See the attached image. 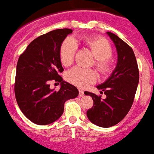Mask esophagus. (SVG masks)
<instances>
[{
	"label": "esophagus",
	"mask_w": 154,
	"mask_h": 154,
	"mask_svg": "<svg viewBox=\"0 0 154 154\" xmlns=\"http://www.w3.org/2000/svg\"><path fill=\"white\" fill-rule=\"evenodd\" d=\"M84 95H85V93H84V91H82V90H79V96L83 97Z\"/></svg>",
	"instance_id": "esophagus-1"
}]
</instances>
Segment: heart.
<instances>
[{
  "label": "heart",
  "mask_w": 154,
  "mask_h": 154,
  "mask_svg": "<svg viewBox=\"0 0 154 154\" xmlns=\"http://www.w3.org/2000/svg\"><path fill=\"white\" fill-rule=\"evenodd\" d=\"M81 41L91 50L94 57L96 59L95 63L96 69L103 74L110 73L113 67L110 58L113 55V48L110 44L103 37L91 36L83 37ZM77 50V44L73 38L67 37L64 40L59 49V57L62 64L66 66L72 64ZM66 79L77 87L85 88L96 81L97 75L92 69L77 66L67 72Z\"/></svg>",
  "instance_id": "b5f03b06"
}]
</instances>
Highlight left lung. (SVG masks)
Segmentation results:
<instances>
[{
    "label": "left lung",
    "mask_w": 154,
    "mask_h": 154,
    "mask_svg": "<svg viewBox=\"0 0 154 154\" xmlns=\"http://www.w3.org/2000/svg\"><path fill=\"white\" fill-rule=\"evenodd\" d=\"M117 51V63L110 77L97 88L106 98L85 91L91 96L93 106L87 111V117L94 125L109 128L122 121L131 109L139 80L136 59L132 48L116 34L107 32Z\"/></svg>",
    "instance_id": "obj_1"
}]
</instances>
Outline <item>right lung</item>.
Listing matches in <instances>:
<instances>
[{
    "label": "right lung",
    "mask_w": 154,
    "mask_h": 154,
    "mask_svg": "<svg viewBox=\"0 0 154 154\" xmlns=\"http://www.w3.org/2000/svg\"><path fill=\"white\" fill-rule=\"evenodd\" d=\"M70 29H58L30 42L19 58L16 66L15 95L19 109L29 121L39 125L53 123L61 117L66 100L79 91L63 80L59 49ZM60 82L59 91L50 88L49 82Z\"/></svg>",
    "instance_id": "right-lung-1"
}]
</instances>
